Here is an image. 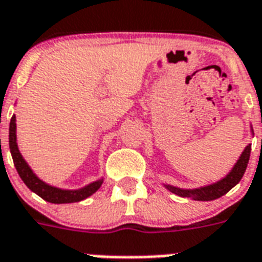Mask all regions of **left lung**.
<instances>
[{
  "label": "left lung",
  "instance_id": "1",
  "mask_svg": "<svg viewBox=\"0 0 262 262\" xmlns=\"http://www.w3.org/2000/svg\"><path fill=\"white\" fill-rule=\"evenodd\" d=\"M251 134H253V128H251ZM251 145H247L245 150L241 154V157L236 161L230 173L223 178L222 180H219L216 183L209 184V186H204V187L198 188H179L171 184H164L165 188H168L169 191L176 194L179 196H184V198H192L195 201H213L220 198L222 195L227 194L231 188L236 186L241 182L242 176L245 175L247 164H249V159H250Z\"/></svg>",
  "mask_w": 262,
  "mask_h": 262
}]
</instances>
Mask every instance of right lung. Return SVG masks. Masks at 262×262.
<instances>
[{
	"label": "right lung",
	"instance_id": "right-lung-1",
	"mask_svg": "<svg viewBox=\"0 0 262 262\" xmlns=\"http://www.w3.org/2000/svg\"><path fill=\"white\" fill-rule=\"evenodd\" d=\"M17 137H16V116L13 115L9 124V149H11L12 159L15 164L16 171L31 191H34L36 195L43 198L48 202L52 204H71V202H79V201L86 200L87 196L93 195L102 184L103 179H98L93 183L87 184L84 187L78 188V190H64V188L54 187L50 184L45 183L43 180H40L38 176L32 172L23 156L19 151L17 147Z\"/></svg>",
	"mask_w": 262,
	"mask_h": 262
}]
</instances>
